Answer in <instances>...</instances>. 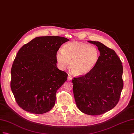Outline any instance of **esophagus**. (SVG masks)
Segmentation results:
<instances>
[{
	"mask_svg": "<svg viewBox=\"0 0 134 134\" xmlns=\"http://www.w3.org/2000/svg\"><path fill=\"white\" fill-rule=\"evenodd\" d=\"M67 79H68V81H70V80H71L72 79V76H71V75H68V78H67Z\"/></svg>",
	"mask_w": 134,
	"mask_h": 134,
	"instance_id": "34e87169",
	"label": "esophagus"
}]
</instances>
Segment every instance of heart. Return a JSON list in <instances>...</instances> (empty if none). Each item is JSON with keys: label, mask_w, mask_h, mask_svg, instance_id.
<instances>
[{"label": "heart", "mask_w": 134, "mask_h": 134, "mask_svg": "<svg viewBox=\"0 0 134 134\" xmlns=\"http://www.w3.org/2000/svg\"><path fill=\"white\" fill-rule=\"evenodd\" d=\"M100 53L98 49L80 41L65 44L56 53L55 58L59 67L65 68L70 63V68L76 76L89 74L97 64Z\"/></svg>", "instance_id": "b5f03b06"}]
</instances>
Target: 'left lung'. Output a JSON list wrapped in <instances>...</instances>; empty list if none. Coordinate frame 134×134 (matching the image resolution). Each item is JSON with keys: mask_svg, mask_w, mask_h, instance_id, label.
<instances>
[{"mask_svg": "<svg viewBox=\"0 0 134 134\" xmlns=\"http://www.w3.org/2000/svg\"><path fill=\"white\" fill-rule=\"evenodd\" d=\"M88 42L97 46L100 58L90 72L74 77L72 82L76 104L80 111L97 116L112 109L119 101L124 87L123 66L113 49L99 41Z\"/></svg>", "mask_w": 134, "mask_h": 134, "instance_id": "left-lung-1", "label": "left lung"}]
</instances>
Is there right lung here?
Instances as JSON below:
<instances>
[{"label":"right lung","mask_w":134,"mask_h":134,"mask_svg":"<svg viewBox=\"0 0 134 134\" xmlns=\"http://www.w3.org/2000/svg\"><path fill=\"white\" fill-rule=\"evenodd\" d=\"M68 41L60 36L36 37L19 50L11 68L10 87L22 109L43 114L54 107L57 91L68 76L57 68L55 55Z\"/></svg>","instance_id":"obj_1"}]
</instances>
